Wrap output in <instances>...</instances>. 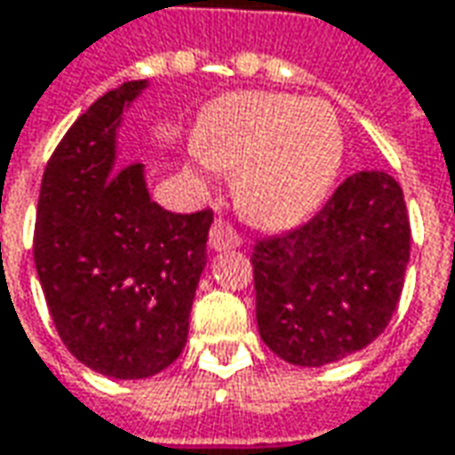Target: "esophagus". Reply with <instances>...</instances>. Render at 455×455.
<instances>
[{"label":"esophagus","instance_id":"1","mask_svg":"<svg viewBox=\"0 0 455 455\" xmlns=\"http://www.w3.org/2000/svg\"><path fill=\"white\" fill-rule=\"evenodd\" d=\"M210 248L212 250H233L240 245V235L235 233L228 222L215 220L210 228V237H207Z\"/></svg>","mask_w":455,"mask_h":455}]
</instances>
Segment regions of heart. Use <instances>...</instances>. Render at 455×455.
Returning <instances> with one entry per match:
<instances>
[{
  "instance_id": "b5f03b06",
  "label": "heart",
  "mask_w": 455,
  "mask_h": 455,
  "mask_svg": "<svg viewBox=\"0 0 455 455\" xmlns=\"http://www.w3.org/2000/svg\"><path fill=\"white\" fill-rule=\"evenodd\" d=\"M343 132L333 107L291 94L233 92L195 130L190 175L210 182L235 170L233 197L250 222L280 230L306 220L333 185Z\"/></svg>"
}]
</instances>
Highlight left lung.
<instances>
[{"mask_svg":"<svg viewBox=\"0 0 455 455\" xmlns=\"http://www.w3.org/2000/svg\"><path fill=\"white\" fill-rule=\"evenodd\" d=\"M411 222L388 172L346 178L306 225L252 248L255 315L267 348L318 368L386 331L403 291Z\"/></svg>","mask_w":455,"mask_h":455,"instance_id":"obj_1","label":"left lung"}]
</instances>
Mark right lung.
Wrapping results in <instances>:
<instances>
[{"mask_svg": "<svg viewBox=\"0 0 455 455\" xmlns=\"http://www.w3.org/2000/svg\"><path fill=\"white\" fill-rule=\"evenodd\" d=\"M124 82L79 117L42 175L35 265L67 350L97 373L149 378L178 361L207 263L212 210L178 215L149 200L142 164H117Z\"/></svg>", "mask_w": 455, "mask_h": 455, "instance_id": "obj_1", "label": "right lung"}]
</instances>
